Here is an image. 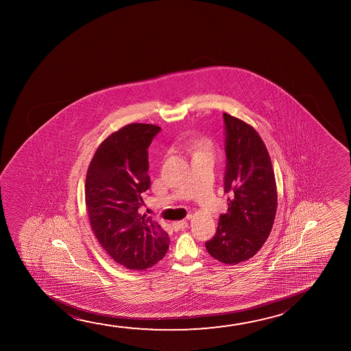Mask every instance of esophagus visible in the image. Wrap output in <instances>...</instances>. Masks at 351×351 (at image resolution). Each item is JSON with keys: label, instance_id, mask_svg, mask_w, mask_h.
I'll use <instances>...</instances> for the list:
<instances>
[{"label": "esophagus", "instance_id": "obj_1", "mask_svg": "<svg viewBox=\"0 0 351 351\" xmlns=\"http://www.w3.org/2000/svg\"><path fill=\"white\" fill-rule=\"evenodd\" d=\"M173 228L175 230H181V229H184V228H187V221H173Z\"/></svg>", "mask_w": 351, "mask_h": 351}]
</instances>
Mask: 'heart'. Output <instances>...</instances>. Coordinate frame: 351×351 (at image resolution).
Returning <instances> with one entry per match:
<instances>
[{"label": "heart", "instance_id": "1", "mask_svg": "<svg viewBox=\"0 0 351 351\" xmlns=\"http://www.w3.org/2000/svg\"><path fill=\"white\" fill-rule=\"evenodd\" d=\"M193 149H195L194 154H213L215 152V145L212 143L211 140L207 138H202V139L197 140L192 146Z\"/></svg>", "mask_w": 351, "mask_h": 351}]
</instances>
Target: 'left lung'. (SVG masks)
I'll list each match as a JSON object with an SVG mask.
<instances>
[{
  "instance_id": "1",
  "label": "left lung",
  "mask_w": 351,
  "mask_h": 351,
  "mask_svg": "<svg viewBox=\"0 0 351 351\" xmlns=\"http://www.w3.org/2000/svg\"><path fill=\"white\" fill-rule=\"evenodd\" d=\"M228 211L207 241L208 254L223 264L253 258L264 245L277 212V184L269 151L258 132L245 121L224 112Z\"/></svg>"
}]
</instances>
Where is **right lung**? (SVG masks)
Listing matches in <instances>:
<instances>
[{
    "mask_svg": "<svg viewBox=\"0 0 351 351\" xmlns=\"http://www.w3.org/2000/svg\"><path fill=\"white\" fill-rule=\"evenodd\" d=\"M160 127L130 123L101 141L88 165L85 202L92 231L111 259L128 269H149L163 259L169 235L140 215L149 188V146Z\"/></svg>",
    "mask_w": 351,
    "mask_h": 351,
    "instance_id": "obj_1",
    "label": "right lung"
}]
</instances>
